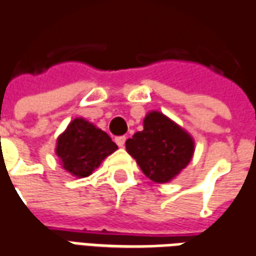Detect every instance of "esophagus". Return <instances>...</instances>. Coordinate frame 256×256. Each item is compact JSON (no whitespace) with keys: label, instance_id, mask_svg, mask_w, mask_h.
Returning <instances> with one entry per match:
<instances>
[{"label":"esophagus","instance_id":"esophagus-1","mask_svg":"<svg viewBox=\"0 0 256 256\" xmlns=\"http://www.w3.org/2000/svg\"><path fill=\"white\" fill-rule=\"evenodd\" d=\"M115 141H116V144H118V146L122 148V146H124V142H126V137H124V136H120V137H116Z\"/></svg>","mask_w":256,"mask_h":256}]
</instances>
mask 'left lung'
Instances as JSON below:
<instances>
[{
  "label": "left lung",
  "mask_w": 256,
  "mask_h": 256,
  "mask_svg": "<svg viewBox=\"0 0 256 256\" xmlns=\"http://www.w3.org/2000/svg\"><path fill=\"white\" fill-rule=\"evenodd\" d=\"M142 126L126 141V151L146 178L155 183H168L190 164L196 151L194 138L159 110H150Z\"/></svg>",
  "instance_id": "left-lung-1"
}]
</instances>
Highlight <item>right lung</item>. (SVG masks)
<instances>
[{
	"mask_svg": "<svg viewBox=\"0 0 256 256\" xmlns=\"http://www.w3.org/2000/svg\"><path fill=\"white\" fill-rule=\"evenodd\" d=\"M118 150L108 134L84 118H76L56 138L55 154L60 166L78 178L90 176Z\"/></svg>",
	"mask_w": 256,
	"mask_h": 256,
	"instance_id": "add662e5",
	"label": "right lung"
}]
</instances>
